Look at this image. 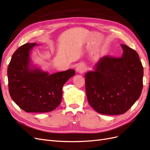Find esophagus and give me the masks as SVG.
<instances>
[{
    "mask_svg": "<svg viewBox=\"0 0 150 150\" xmlns=\"http://www.w3.org/2000/svg\"><path fill=\"white\" fill-rule=\"evenodd\" d=\"M85 71V66L83 64H80L76 67V71L79 73H83Z\"/></svg>",
    "mask_w": 150,
    "mask_h": 150,
    "instance_id": "esophagus-1",
    "label": "esophagus"
}]
</instances>
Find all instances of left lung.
<instances>
[{
  "label": "left lung",
  "instance_id": "1",
  "mask_svg": "<svg viewBox=\"0 0 150 150\" xmlns=\"http://www.w3.org/2000/svg\"><path fill=\"white\" fill-rule=\"evenodd\" d=\"M121 46V57L104 56L95 64L94 71L85 74L88 101L103 115L123 114L142 91L143 67L138 54L126 45Z\"/></svg>",
  "mask_w": 150,
  "mask_h": 150
}]
</instances>
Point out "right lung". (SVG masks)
Wrapping results in <instances>:
<instances>
[{
  "label": "right lung",
  "mask_w": 150,
  "mask_h": 150,
  "mask_svg": "<svg viewBox=\"0 0 150 150\" xmlns=\"http://www.w3.org/2000/svg\"><path fill=\"white\" fill-rule=\"evenodd\" d=\"M38 45L26 43L18 48L7 69L11 97L27 112H47L55 110L62 100L63 86L75 74L73 69L49 74L33 65L30 54Z\"/></svg>",
  "instance_id": "add662e5"
}]
</instances>
